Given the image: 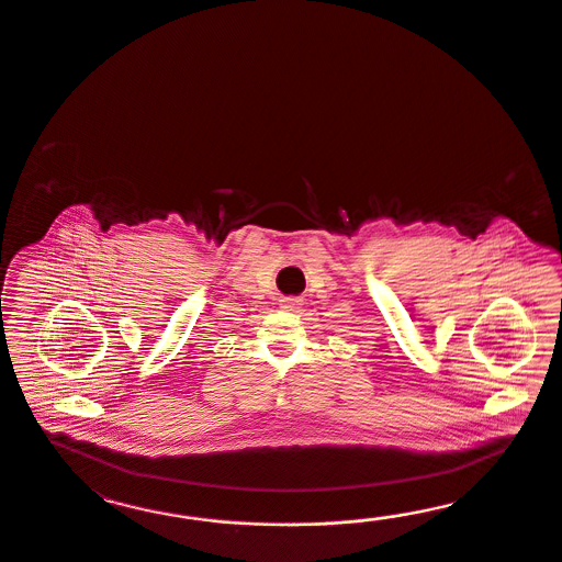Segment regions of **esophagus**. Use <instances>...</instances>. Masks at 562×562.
I'll return each instance as SVG.
<instances>
[{"label":"esophagus","instance_id":"obj_1","mask_svg":"<svg viewBox=\"0 0 562 562\" xmlns=\"http://www.w3.org/2000/svg\"><path fill=\"white\" fill-rule=\"evenodd\" d=\"M301 306H303L301 296H290V299L282 301V308H286V311H301Z\"/></svg>","mask_w":562,"mask_h":562}]
</instances>
